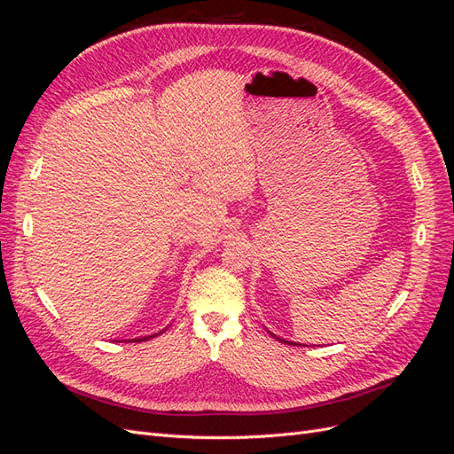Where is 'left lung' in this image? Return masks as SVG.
<instances>
[{"mask_svg":"<svg viewBox=\"0 0 454 454\" xmlns=\"http://www.w3.org/2000/svg\"><path fill=\"white\" fill-rule=\"evenodd\" d=\"M284 342H287V340H284ZM292 345H294V342H292Z\"/></svg>","mask_w":454,"mask_h":454,"instance_id":"obj_1","label":"left lung"}]
</instances>
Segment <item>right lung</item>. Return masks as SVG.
Returning <instances> with one entry per match:
<instances>
[{"label": "right lung", "mask_w": 454, "mask_h": 454, "mask_svg": "<svg viewBox=\"0 0 454 454\" xmlns=\"http://www.w3.org/2000/svg\"><path fill=\"white\" fill-rule=\"evenodd\" d=\"M155 335H149V337H144V339H136V340H147V339H153Z\"/></svg>", "instance_id": "1"}]
</instances>
